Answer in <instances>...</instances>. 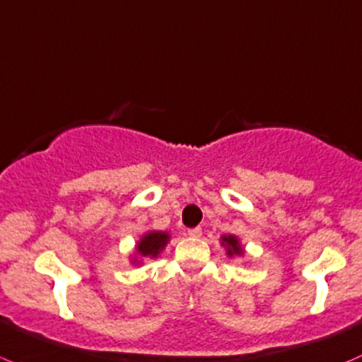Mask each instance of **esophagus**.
<instances>
[{
	"label": "esophagus",
	"instance_id": "esophagus-1",
	"mask_svg": "<svg viewBox=\"0 0 362 362\" xmlns=\"http://www.w3.org/2000/svg\"><path fill=\"white\" fill-rule=\"evenodd\" d=\"M188 235H189V238H200V235H202V228H200V227L189 228Z\"/></svg>",
	"mask_w": 362,
	"mask_h": 362
}]
</instances>
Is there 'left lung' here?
Wrapping results in <instances>:
<instances>
[{
	"instance_id": "1",
	"label": "left lung",
	"mask_w": 362,
	"mask_h": 362,
	"mask_svg": "<svg viewBox=\"0 0 362 362\" xmlns=\"http://www.w3.org/2000/svg\"><path fill=\"white\" fill-rule=\"evenodd\" d=\"M220 245L225 248V255H227L228 259H232V257H243V255H245V248H243L241 239H239L238 235L223 234L220 238Z\"/></svg>"
}]
</instances>
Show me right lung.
<instances>
[{"label":"right lung","instance_id":"obj_1","mask_svg":"<svg viewBox=\"0 0 362 362\" xmlns=\"http://www.w3.org/2000/svg\"><path fill=\"white\" fill-rule=\"evenodd\" d=\"M170 234L163 230H148L141 235L137 243H135L134 253L130 255V260L134 266H141L144 259H156L160 253L165 250L169 245Z\"/></svg>","mask_w":362,"mask_h":362}]
</instances>
